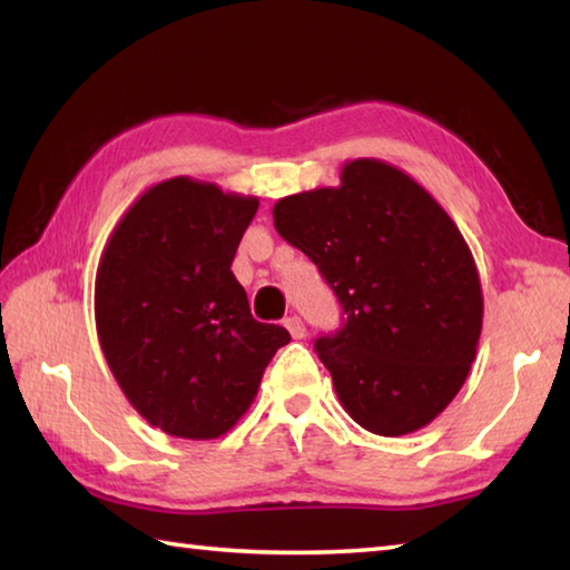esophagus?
I'll list each match as a JSON object with an SVG mask.
<instances>
[{"label": "esophagus", "instance_id": "esophagus-1", "mask_svg": "<svg viewBox=\"0 0 570 570\" xmlns=\"http://www.w3.org/2000/svg\"><path fill=\"white\" fill-rule=\"evenodd\" d=\"M284 325H286V331L292 333L294 341H301V337L306 335V325H304V321H301L298 316H288V318L284 321Z\"/></svg>", "mask_w": 570, "mask_h": 570}]
</instances>
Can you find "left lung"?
Instances as JSON below:
<instances>
[{
  "label": "left lung",
  "instance_id": "8db88e82",
  "mask_svg": "<svg viewBox=\"0 0 570 570\" xmlns=\"http://www.w3.org/2000/svg\"><path fill=\"white\" fill-rule=\"evenodd\" d=\"M274 227L318 266L343 325L316 353L362 429L404 435L453 402L478 353L482 288L448 213L377 159L343 166L341 186L286 196Z\"/></svg>",
  "mask_w": 570,
  "mask_h": 570
}]
</instances>
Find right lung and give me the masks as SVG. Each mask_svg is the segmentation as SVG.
I'll return each instance as SVG.
<instances>
[{"label": "right lung", "instance_id": "obj_1", "mask_svg": "<svg viewBox=\"0 0 570 570\" xmlns=\"http://www.w3.org/2000/svg\"><path fill=\"white\" fill-rule=\"evenodd\" d=\"M259 200L186 176L117 223L95 276V323L129 404L176 439L227 433L257 396L286 328L252 318L229 272Z\"/></svg>", "mask_w": 570, "mask_h": 570}]
</instances>
